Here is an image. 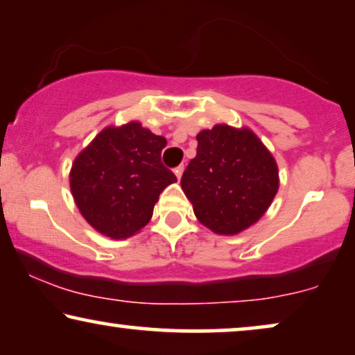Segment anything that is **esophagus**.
I'll list each match as a JSON object with an SVG mask.
<instances>
[{
    "instance_id": "34e87169",
    "label": "esophagus",
    "mask_w": 355,
    "mask_h": 355,
    "mask_svg": "<svg viewBox=\"0 0 355 355\" xmlns=\"http://www.w3.org/2000/svg\"><path fill=\"white\" fill-rule=\"evenodd\" d=\"M183 171H184V167H183V166H178V167H175V171H173V172H175V175H177V178H178V180L182 178V175H183Z\"/></svg>"
}]
</instances>
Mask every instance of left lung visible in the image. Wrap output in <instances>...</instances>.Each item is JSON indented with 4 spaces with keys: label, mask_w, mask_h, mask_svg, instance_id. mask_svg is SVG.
<instances>
[{
    "label": "left lung",
    "mask_w": 355,
    "mask_h": 355,
    "mask_svg": "<svg viewBox=\"0 0 355 355\" xmlns=\"http://www.w3.org/2000/svg\"><path fill=\"white\" fill-rule=\"evenodd\" d=\"M196 157L182 177L194 216L217 234H236L254 225L278 191L272 153L249 128L225 123L198 133Z\"/></svg>",
    "instance_id": "1"
}]
</instances>
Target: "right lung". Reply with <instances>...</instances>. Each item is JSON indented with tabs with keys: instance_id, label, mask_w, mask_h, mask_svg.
<instances>
[{
	"instance_id": "obj_1",
	"label": "right lung",
	"mask_w": 355,
	"mask_h": 355,
	"mask_svg": "<svg viewBox=\"0 0 355 355\" xmlns=\"http://www.w3.org/2000/svg\"><path fill=\"white\" fill-rule=\"evenodd\" d=\"M166 144V138L139 122L98 133L71 171V191L85 220L114 239L132 236L146 225L159 194L177 182L161 162Z\"/></svg>"
}]
</instances>
